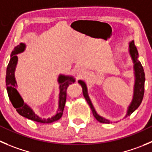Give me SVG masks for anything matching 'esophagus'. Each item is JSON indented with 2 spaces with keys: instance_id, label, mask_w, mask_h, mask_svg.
<instances>
[{
  "instance_id": "esophagus-1",
  "label": "esophagus",
  "mask_w": 152,
  "mask_h": 152,
  "mask_svg": "<svg viewBox=\"0 0 152 152\" xmlns=\"http://www.w3.org/2000/svg\"><path fill=\"white\" fill-rule=\"evenodd\" d=\"M75 72H76V74L79 76H82V75L85 73V70H84L83 67H77L76 68V70H75Z\"/></svg>"
}]
</instances>
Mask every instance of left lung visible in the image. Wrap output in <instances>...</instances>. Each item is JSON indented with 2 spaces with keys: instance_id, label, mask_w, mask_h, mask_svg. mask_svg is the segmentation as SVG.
I'll use <instances>...</instances> for the list:
<instances>
[{
  "instance_id": "8db88e82",
  "label": "left lung",
  "mask_w": 152,
  "mask_h": 152,
  "mask_svg": "<svg viewBox=\"0 0 152 152\" xmlns=\"http://www.w3.org/2000/svg\"><path fill=\"white\" fill-rule=\"evenodd\" d=\"M129 53H130L132 59L134 63V95L132 101L131 102L130 104L128 107L127 113H126V117L130 116L136 109L138 108L140 105L141 102L142 101V98H143L144 95V85H145V73H144L143 67H142V64H141L140 61L138 60V51L137 49L136 46L134 45V42L132 41L129 42ZM79 84L81 85L82 88V92H83L84 97L86 99L87 102L89 104L90 107H91V110L93 112L94 117L98 120L99 122L102 123H111V121L109 120L104 118V117H101L99 115L98 113L96 111L95 108H94V105H93L92 102H91L90 97L88 94V88H87V85L85 82L82 80L78 81Z\"/></svg>"
}]
</instances>
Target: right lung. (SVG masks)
<instances>
[{
    "instance_id": "obj_1",
    "label": "right lung",
    "mask_w": 152,
    "mask_h": 152,
    "mask_svg": "<svg viewBox=\"0 0 152 152\" xmlns=\"http://www.w3.org/2000/svg\"><path fill=\"white\" fill-rule=\"evenodd\" d=\"M26 48L24 43H20V45L14 48L11 53L10 62L7 68L6 75V85H7V93L9 98L12 104L13 107L16 108L18 113L22 117H26L29 120L42 123H51L57 121L61 117L63 114L64 105H65L66 98H67V88L72 83L75 82V79L73 76H64L60 74L58 78V82L59 84V96H58V107L56 115L51 118L42 119L37 115L32 108L27 104L23 102V99L18 92L16 88L18 87L15 77V71L18 63L17 54L23 52Z\"/></svg>"
}]
</instances>
